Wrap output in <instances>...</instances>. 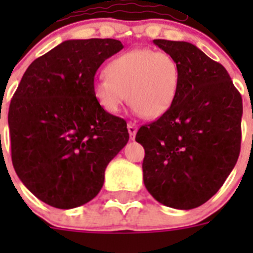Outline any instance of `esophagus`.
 Wrapping results in <instances>:
<instances>
[{"mask_svg":"<svg viewBox=\"0 0 253 253\" xmlns=\"http://www.w3.org/2000/svg\"><path fill=\"white\" fill-rule=\"evenodd\" d=\"M138 130V125L133 122L128 123V131H129V137H130L131 140L135 139V134H137Z\"/></svg>","mask_w":253,"mask_h":253,"instance_id":"34e87169","label":"esophagus"}]
</instances>
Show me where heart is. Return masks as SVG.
<instances>
[{
    "instance_id": "b5f03b06",
    "label": "heart",
    "mask_w": 253,
    "mask_h": 253,
    "mask_svg": "<svg viewBox=\"0 0 253 253\" xmlns=\"http://www.w3.org/2000/svg\"><path fill=\"white\" fill-rule=\"evenodd\" d=\"M106 78L93 82L96 101L105 111L119 113L129 96L134 111L146 119L166 113L178 86V67L167 53L134 49L118 55L105 68Z\"/></svg>"
}]
</instances>
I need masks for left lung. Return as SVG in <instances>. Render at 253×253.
Listing matches in <instances>:
<instances>
[{"instance_id":"obj_1","label":"left lung","mask_w":253,"mask_h":253,"mask_svg":"<svg viewBox=\"0 0 253 253\" xmlns=\"http://www.w3.org/2000/svg\"><path fill=\"white\" fill-rule=\"evenodd\" d=\"M175 59L178 86L169 110L143 125V181L158 203L194 209L215 195L236 166L243 106L227 69L187 42L156 39Z\"/></svg>"}]
</instances>
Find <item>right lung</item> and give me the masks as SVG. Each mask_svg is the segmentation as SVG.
I'll return each mask as SVG.
<instances>
[{
	"instance_id": "1",
	"label": "right lung",
	"mask_w": 253,
	"mask_h": 253,
	"mask_svg": "<svg viewBox=\"0 0 253 253\" xmlns=\"http://www.w3.org/2000/svg\"><path fill=\"white\" fill-rule=\"evenodd\" d=\"M124 48L115 39L66 40L35 59L8 109L11 158L39 200L72 209L92 200L105 169L129 140L126 122L93 96L104 60Z\"/></svg>"
}]
</instances>
